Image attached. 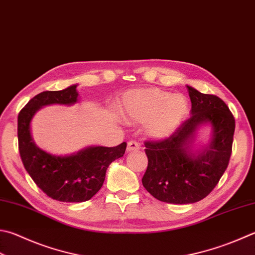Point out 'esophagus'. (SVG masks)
<instances>
[{"label": "esophagus", "mask_w": 255, "mask_h": 255, "mask_svg": "<svg viewBox=\"0 0 255 255\" xmlns=\"http://www.w3.org/2000/svg\"><path fill=\"white\" fill-rule=\"evenodd\" d=\"M138 148H140V145H138L137 142H135V141H129V142H128V147H127L128 152L137 151Z\"/></svg>", "instance_id": "34e87169"}]
</instances>
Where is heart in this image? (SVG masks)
Here are the masks:
<instances>
[{"label":"heart","mask_w":255,"mask_h":255,"mask_svg":"<svg viewBox=\"0 0 255 255\" xmlns=\"http://www.w3.org/2000/svg\"><path fill=\"white\" fill-rule=\"evenodd\" d=\"M119 109L126 121L145 123V134L152 140H165L184 123L190 104L181 93L171 94L156 88H142L123 93Z\"/></svg>","instance_id":"obj_1"}]
</instances>
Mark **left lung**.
<instances>
[{
	"label": "left lung",
	"instance_id": "8db88e82",
	"mask_svg": "<svg viewBox=\"0 0 255 255\" xmlns=\"http://www.w3.org/2000/svg\"><path fill=\"white\" fill-rule=\"evenodd\" d=\"M192 117L162 142L145 143L147 169L142 183L152 196L171 204L204 199L218 184L232 152L235 121L222 100L187 85ZM211 128L210 141L195 147L201 127Z\"/></svg>",
	"mask_w": 255,
	"mask_h": 255
}]
</instances>
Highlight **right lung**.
<instances>
[{"label": "right lung", "instance_id": "right-lung-1", "mask_svg": "<svg viewBox=\"0 0 255 255\" xmlns=\"http://www.w3.org/2000/svg\"><path fill=\"white\" fill-rule=\"evenodd\" d=\"M79 102L78 84L61 91H45L28 101L17 118L18 150L35 184L53 200L84 202L99 192L109 165L126 153L127 143L118 146H86L72 154H52L38 147L32 137L31 122L46 105H73Z\"/></svg>", "mask_w": 255, "mask_h": 255}]
</instances>
